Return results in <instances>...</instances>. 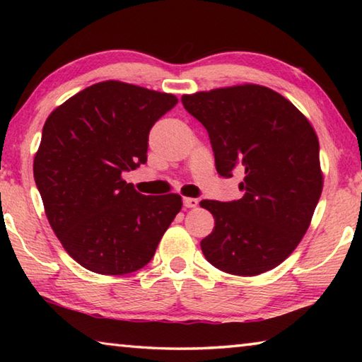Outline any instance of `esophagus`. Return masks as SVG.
<instances>
[{
  "instance_id": "34e87169",
  "label": "esophagus",
  "mask_w": 362,
  "mask_h": 362,
  "mask_svg": "<svg viewBox=\"0 0 362 362\" xmlns=\"http://www.w3.org/2000/svg\"><path fill=\"white\" fill-rule=\"evenodd\" d=\"M199 201L196 198H183V206L187 207V209H192V207H196L198 206Z\"/></svg>"
}]
</instances>
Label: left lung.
<instances>
[{
    "instance_id": "left-lung-1",
    "label": "left lung",
    "mask_w": 362,
    "mask_h": 362,
    "mask_svg": "<svg viewBox=\"0 0 362 362\" xmlns=\"http://www.w3.org/2000/svg\"><path fill=\"white\" fill-rule=\"evenodd\" d=\"M182 103L207 134L217 173L244 169L231 203L203 199L216 226L201 241L214 267L255 276L289 257L313 218L322 192L320 140L306 116L276 90L260 84L182 95Z\"/></svg>"
}]
</instances>
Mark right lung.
<instances>
[{"instance_id": "add662e5", "label": "right lung", "mask_w": 362, "mask_h": 362, "mask_svg": "<svg viewBox=\"0 0 362 362\" xmlns=\"http://www.w3.org/2000/svg\"><path fill=\"white\" fill-rule=\"evenodd\" d=\"M177 102L174 94L108 79L47 116L35 182L49 225L86 269L137 272L180 212V194L144 196L122 179L146 163L151 126Z\"/></svg>"}]
</instances>
